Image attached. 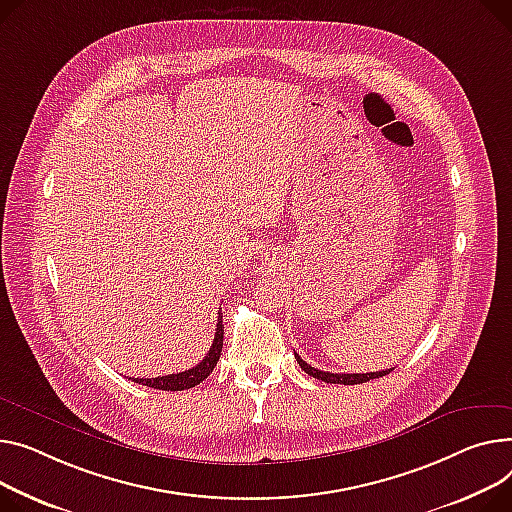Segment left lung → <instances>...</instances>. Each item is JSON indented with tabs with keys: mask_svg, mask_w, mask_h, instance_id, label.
<instances>
[{
	"mask_svg": "<svg viewBox=\"0 0 512 512\" xmlns=\"http://www.w3.org/2000/svg\"><path fill=\"white\" fill-rule=\"evenodd\" d=\"M296 356V362L300 364V368L311 374V377L319 379V381H325V383H333V385H360V383H366L370 379H379V377H385V374H389L393 368L389 370H379V372H366V374H339V372H325V370H319L311 364H306L298 354Z\"/></svg>",
	"mask_w": 512,
	"mask_h": 512,
	"instance_id": "1",
	"label": "left lung"
}]
</instances>
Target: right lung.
<instances>
[{"mask_svg":"<svg viewBox=\"0 0 512 512\" xmlns=\"http://www.w3.org/2000/svg\"><path fill=\"white\" fill-rule=\"evenodd\" d=\"M218 325H216V335H214V344L210 348V352L206 354L197 366L177 372V374H166V377H156V379H131L133 383H140L152 389H160V391H185L191 389L195 385H199L201 381H206L210 377V372L214 370V366L220 360V352H222V342H224V325H222V311L218 313Z\"/></svg>","mask_w":512,"mask_h":512,"instance_id":"obj_1","label":"right lung"}]
</instances>
